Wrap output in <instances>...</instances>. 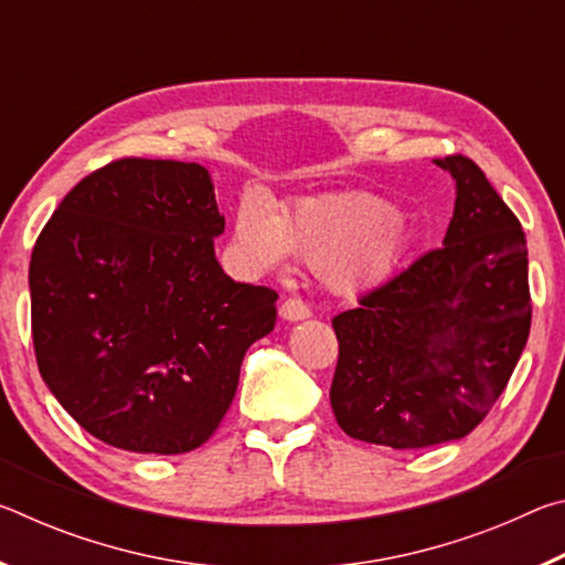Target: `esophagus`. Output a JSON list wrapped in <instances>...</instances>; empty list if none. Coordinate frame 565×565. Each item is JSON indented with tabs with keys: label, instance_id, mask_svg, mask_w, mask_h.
I'll use <instances>...</instances> for the list:
<instances>
[{
	"label": "esophagus",
	"instance_id": "1",
	"mask_svg": "<svg viewBox=\"0 0 565 565\" xmlns=\"http://www.w3.org/2000/svg\"><path fill=\"white\" fill-rule=\"evenodd\" d=\"M279 313H281V319H286V321H301V319L311 317V309H309V303L299 299V296H289V299L281 303Z\"/></svg>",
	"mask_w": 565,
	"mask_h": 565
}]
</instances>
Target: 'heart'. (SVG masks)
I'll list each match as a JSON object with an SVG mask.
<instances>
[{"mask_svg": "<svg viewBox=\"0 0 565 565\" xmlns=\"http://www.w3.org/2000/svg\"><path fill=\"white\" fill-rule=\"evenodd\" d=\"M236 244L262 269H286L294 254L311 269L329 271L339 291H361L394 271L404 232L384 199L341 196L306 202L284 222L246 204L236 216Z\"/></svg>", "mask_w": 565, "mask_h": 565, "instance_id": "b5f03b06", "label": "heart"}]
</instances>
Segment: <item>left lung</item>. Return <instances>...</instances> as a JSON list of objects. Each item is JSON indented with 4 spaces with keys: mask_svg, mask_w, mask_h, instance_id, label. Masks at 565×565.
<instances>
[{
    "mask_svg": "<svg viewBox=\"0 0 565 565\" xmlns=\"http://www.w3.org/2000/svg\"><path fill=\"white\" fill-rule=\"evenodd\" d=\"M444 246L331 319V408L356 441L426 448L471 434L509 386L531 331L529 248L515 214L463 154Z\"/></svg>",
    "mask_w": 565,
    "mask_h": 565,
    "instance_id": "8db88e82",
    "label": "left lung"
}]
</instances>
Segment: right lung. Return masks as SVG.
I'll use <instances>...</instances> for the list:
<instances>
[{"instance_id":"right-lung-1","label":"right lung","mask_w":565,"mask_h":565,"mask_svg":"<svg viewBox=\"0 0 565 565\" xmlns=\"http://www.w3.org/2000/svg\"><path fill=\"white\" fill-rule=\"evenodd\" d=\"M222 232L202 164L141 157L92 171L44 224L30 262L36 366L94 438L171 456L222 424L279 299L224 274Z\"/></svg>"}]
</instances>
